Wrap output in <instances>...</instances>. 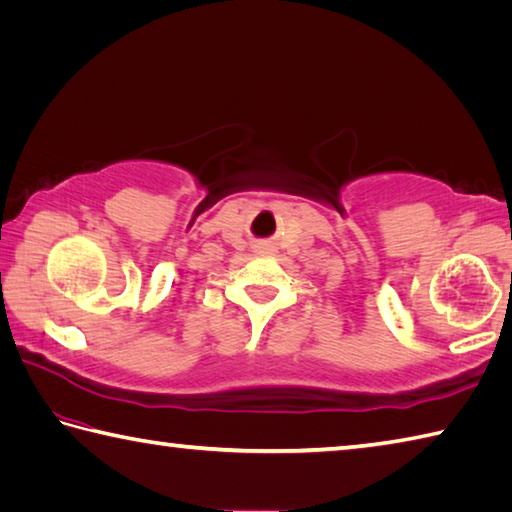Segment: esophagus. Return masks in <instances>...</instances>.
<instances>
[{
    "mask_svg": "<svg viewBox=\"0 0 512 512\" xmlns=\"http://www.w3.org/2000/svg\"><path fill=\"white\" fill-rule=\"evenodd\" d=\"M267 249H269V247H267L265 243H260V245H256V252H258V254H265V252H267Z\"/></svg>",
    "mask_w": 512,
    "mask_h": 512,
    "instance_id": "obj_1",
    "label": "esophagus"
}]
</instances>
